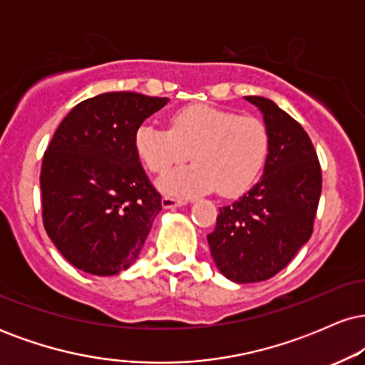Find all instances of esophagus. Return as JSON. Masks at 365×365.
Segmentation results:
<instances>
[{"label": "esophagus", "mask_w": 365, "mask_h": 365, "mask_svg": "<svg viewBox=\"0 0 365 365\" xmlns=\"http://www.w3.org/2000/svg\"><path fill=\"white\" fill-rule=\"evenodd\" d=\"M185 204H187L185 199H177V197H171V195L163 197V207L165 209H175L180 206H185Z\"/></svg>", "instance_id": "esophagus-1"}]
</instances>
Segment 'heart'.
Here are the masks:
<instances>
[{
    "instance_id": "1",
    "label": "heart",
    "mask_w": 365,
    "mask_h": 365,
    "mask_svg": "<svg viewBox=\"0 0 365 365\" xmlns=\"http://www.w3.org/2000/svg\"><path fill=\"white\" fill-rule=\"evenodd\" d=\"M269 130L255 116L221 110L211 104H188L170 118V130L144 123L135 132V149L149 171L158 175L194 165L159 182L177 195L215 190L237 197L259 178L269 154Z\"/></svg>"
}]
</instances>
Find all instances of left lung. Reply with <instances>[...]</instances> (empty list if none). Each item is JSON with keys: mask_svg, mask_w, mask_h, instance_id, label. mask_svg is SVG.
<instances>
[{"mask_svg": "<svg viewBox=\"0 0 365 365\" xmlns=\"http://www.w3.org/2000/svg\"><path fill=\"white\" fill-rule=\"evenodd\" d=\"M259 108L271 145L264 175L232 206L220 207L207 242L217 269L235 283L273 278L312 235L322 177L307 132L271 99L245 96Z\"/></svg>", "mask_w": 365, "mask_h": 365, "instance_id": "obj_1", "label": "left lung"}]
</instances>
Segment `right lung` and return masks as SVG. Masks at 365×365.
Returning <instances> with one entry per match:
<instances>
[{
  "label": "right lung",
  "instance_id": "obj_1",
  "mask_svg": "<svg viewBox=\"0 0 365 365\" xmlns=\"http://www.w3.org/2000/svg\"><path fill=\"white\" fill-rule=\"evenodd\" d=\"M168 98L106 92L78 103L43 158V223L63 257L89 274L128 269L161 211L135 149L137 128Z\"/></svg>",
  "mask_w": 365,
  "mask_h": 365
}]
</instances>
